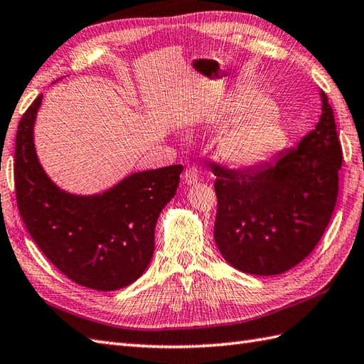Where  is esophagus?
<instances>
[{"mask_svg": "<svg viewBox=\"0 0 364 364\" xmlns=\"http://www.w3.org/2000/svg\"><path fill=\"white\" fill-rule=\"evenodd\" d=\"M183 180H184V183L186 184H196L198 180H200V171H198V167H196V166H192V167H189V168H186V172H184V175H183Z\"/></svg>", "mask_w": 364, "mask_h": 364, "instance_id": "34e87169", "label": "esophagus"}]
</instances>
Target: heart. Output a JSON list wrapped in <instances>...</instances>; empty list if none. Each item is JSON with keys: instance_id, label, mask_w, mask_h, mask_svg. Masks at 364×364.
<instances>
[{"instance_id": "heart-1", "label": "heart", "mask_w": 364, "mask_h": 364, "mask_svg": "<svg viewBox=\"0 0 364 364\" xmlns=\"http://www.w3.org/2000/svg\"><path fill=\"white\" fill-rule=\"evenodd\" d=\"M243 116L247 117L225 133L218 151L234 167H255L268 161L285 146L287 132L272 109V102L262 95L232 105L226 119L234 121Z\"/></svg>"}]
</instances>
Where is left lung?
<instances>
[{"mask_svg": "<svg viewBox=\"0 0 364 364\" xmlns=\"http://www.w3.org/2000/svg\"><path fill=\"white\" fill-rule=\"evenodd\" d=\"M315 130L273 164L250 171L213 163L214 239L228 264L257 276L281 274L315 250L331 222L343 164L333 109L321 91Z\"/></svg>", "mask_w": 364, "mask_h": 364, "instance_id": "8db88e82", "label": "left lung"}]
</instances>
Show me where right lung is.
Here are the masks:
<instances>
[{
  "label": "right lung",
  "instance_id": "1",
  "mask_svg": "<svg viewBox=\"0 0 364 364\" xmlns=\"http://www.w3.org/2000/svg\"><path fill=\"white\" fill-rule=\"evenodd\" d=\"M41 97L21 116L16 132L14 173L20 215L58 272L92 290H119L149 267L156 220L175 196L183 166L133 173L100 196L66 193L48 178L33 147Z\"/></svg>",
  "mask_w": 364,
  "mask_h": 364
}]
</instances>
